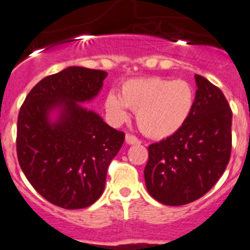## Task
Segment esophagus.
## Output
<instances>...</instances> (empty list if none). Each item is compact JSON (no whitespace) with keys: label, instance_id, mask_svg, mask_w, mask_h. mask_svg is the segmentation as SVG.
I'll return each mask as SVG.
<instances>
[{"label":"esophagus","instance_id":"1","mask_svg":"<svg viewBox=\"0 0 250 250\" xmlns=\"http://www.w3.org/2000/svg\"><path fill=\"white\" fill-rule=\"evenodd\" d=\"M125 142L128 145H137L140 144V140L133 135H125Z\"/></svg>","mask_w":250,"mask_h":250}]
</instances>
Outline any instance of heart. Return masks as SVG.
<instances>
[{"instance_id":"obj_1","label":"heart","mask_w":250,"mask_h":250,"mask_svg":"<svg viewBox=\"0 0 250 250\" xmlns=\"http://www.w3.org/2000/svg\"><path fill=\"white\" fill-rule=\"evenodd\" d=\"M196 102V93L184 80L140 77L127 80L119 94L109 91L104 109L114 123L128 118V109L145 135L163 140L177 133L188 121Z\"/></svg>"}]
</instances>
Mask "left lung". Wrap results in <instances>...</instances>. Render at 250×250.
I'll return each instance as SVG.
<instances>
[{
    "label": "left lung",
    "instance_id": "8db88e82",
    "mask_svg": "<svg viewBox=\"0 0 250 250\" xmlns=\"http://www.w3.org/2000/svg\"><path fill=\"white\" fill-rule=\"evenodd\" d=\"M196 102L186 125L148 146L145 183L152 198L182 206L206 194L230 160L232 113L221 90L194 75Z\"/></svg>",
    "mask_w": 250,
    "mask_h": 250
}]
</instances>
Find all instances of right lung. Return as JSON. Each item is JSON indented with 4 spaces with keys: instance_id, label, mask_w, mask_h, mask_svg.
<instances>
[{
    "instance_id": "obj_1",
    "label": "right lung",
    "mask_w": 250,
    "mask_h": 250,
    "mask_svg": "<svg viewBox=\"0 0 250 250\" xmlns=\"http://www.w3.org/2000/svg\"><path fill=\"white\" fill-rule=\"evenodd\" d=\"M106 75L67 67L41 80L19 112L20 167L42 197L62 208L89 207L102 196L109 164L125 141L123 132L81 104L99 94Z\"/></svg>"
}]
</instances>
